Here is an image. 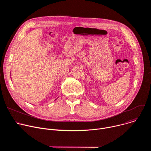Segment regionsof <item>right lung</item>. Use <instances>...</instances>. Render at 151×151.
Instances as JSON below:
<instances>
[{"mask_svg":"<svg viewBox=\"0 0 151 151\" xmlns=\"http://www.w3.org/2000/svg\"><path fill=\"white\" fill-rule=\"evenodd\" d=\"M58 97H57V99H58ZM57 99H55V100H57Z\"/></svg>","mask_w":151,"mask_h":151,"instance_id":"add662e5","label":"right lung"}]
</instances>
